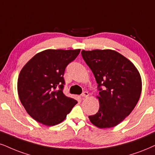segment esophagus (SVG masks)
<instances>
[{"mask_svg":"<svg viewBox=\"0 0 155 155\" xmlns=\"http://www.w3.org/2000/svg\"><path fill=\"white\" fill-rule=\"evenodd\" d=\"M89 94L88 93L87 91H84L83 94H81V97L82 98H86V97H89Z\"/></svg>","mask_w":155,"mask_h":155,"instance_id":"1","label":"esophagus"}]
</instances>
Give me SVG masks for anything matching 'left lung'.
Masks as SVG:
<instances>
[{
	"instance_id": "8db88e82",
	"label": "left lung",
	"mask_w": 155,
	"mask_h": 155,
	"mask_svg": "<svg viewBox=\"0 0 155 155\" xmlns=\"http://www.w3.org/2000/svg\"><path fill=\"white\" fill-rule=\"evenodd\" d=\"M99 91V109L89 120L99 128L117 126L132 112L140 99L142 80L130 60L113 50L81 51ZM103 89H102V87Z\"/></svg>"
}]
</instances>
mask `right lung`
Wrapping results in <instances>:
<instances>
[{
  "instance_id": "1",
  "label": "right lung",
  "mask_w": 155,
  "mask_h": 155,
  "mask_svg": "<svg viewBox=\"0 0 155 155\" xmlns=\"http://www.w3.org/2000/svg\"><path fill=\"white\" fill-rule=\"evenodd\" d=\"M80 49L41 51L23 66L18 79L19 99L30 116L47 126L63 121L77 104L64 94V74Z\"/></svg>"
}]
</instances>
